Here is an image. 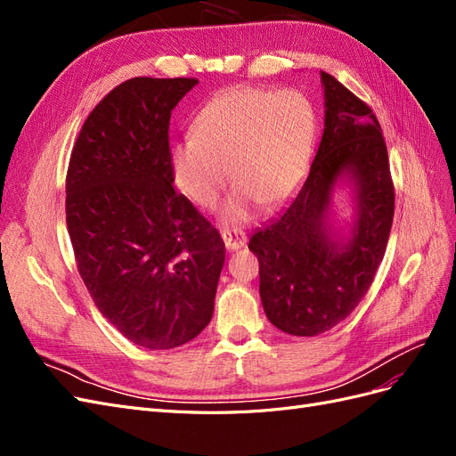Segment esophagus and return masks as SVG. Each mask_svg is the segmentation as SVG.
<instances>
[{
	"label": "esophagus",
	"mask_w": 456,
	"mask_h": 456,
	"mask_svg": "<svg viewBox=\"0 0 456 456\" xmlns=\"http://www.w3.org/2000/svg\"><path fill=\"white\" fill-rule=\"evenodd\" d=\"M223 241L228 251H238L247 243V238L241 230H223Z\"/></svg>",
	"instance_id": "1"
}]
</instances>
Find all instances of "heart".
I'll return each mask as SVG.
<instances>
[{
	"label": "heart",
	"mask_w": 456,
	"mask_h": 456,
	"mask_svg": "<svg viewBox=\"0 0 456 456\" xmlns=\"http://www.w3.org/2000/svg\"><path fill=\"white\" fill-rule=\"evenodd\" d=\"M315 114L302 93L233 86L215 94L191 123V139L173 146L175 183L200 207H213L228 183V223L251 205L278 207L305 178L314 151Z\"/></svg>",
	"instance_id": "1"
}]
</instances>
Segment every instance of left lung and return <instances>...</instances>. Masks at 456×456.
<instances>
[{"label": "left lung", "mask_w": 456, "mask_h": 456, "mask_svg": "<svg viewBox=\"0 0 456 456\" xmlns=\"http://www.w3.org/2000/svg\"><path fill=\"white\" fill-rule=\"evenodd\" d=\"M325 129L308 178L287 209L253 233L260 300L283 333L315 337L360 305L375 280L394 220L388 150L372 110L330 74L322 72ZM354 184L358 218L348 240L328 224L334 184Z\"/></svg>", "instance_id": "left-lung-1"}]
</instances>
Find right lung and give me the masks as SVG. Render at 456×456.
<instances>
[{
  "mask_svg": "<svg viewBox=\"0 0 456 456\" xmlns=\"http://www.w3.org/2000/svg\"><path fill=\"white\" fill-rule=\"evenodd\" d=\"M196 77H133L94 106L66 173V224L96 308L148 350H171L209 325L224 241L176 194L173 108Z\"/></svg>",
  "mask_w": 456,
  "mask_h": 456,
  "instance_id": "obj_1",
  "label": "right lung"
}]
</instances>
